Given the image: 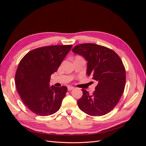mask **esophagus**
Wrapping results in <instances>:
<instances>
[{
    "label": "esophagus",
    "mask_w": 146,
    "mask_h": 146,
    "mask_svg": "<svg viewBox=\"0 0 146 146\" xmlns=\"http://www.w3.org/2000/svg\"><path fill=\"white\" fill-rule=\"evenodd\" d=\"M74 88V86H69L68 87V91H70V90H73Z\"/></svg>",
    "instance_id": "34e87169"
}]
</instances>
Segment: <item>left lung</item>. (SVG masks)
I'll use <instances>...</instances> for the list:
<instances>
[{
    "mask_svg": "<svg viewBox=\"0 0 146 146\" xmlns=\"http://www.w3.org/2000/svg\"><path fill=\"white\" fill-rule=\"evenodd\" d=\"M72 50L88 61L86 74L98 83L92 95L82 89L83 96L77 100L79 108L92 116L108 113L119 102L125 86V69L121 58L110 48L92 43L80 44Z\"/></svg>",
    "mask_w": 146,
    "mask_h": 146,
    "instance_id": "obj_1",
    "label": "left lung"
}]
</instances>
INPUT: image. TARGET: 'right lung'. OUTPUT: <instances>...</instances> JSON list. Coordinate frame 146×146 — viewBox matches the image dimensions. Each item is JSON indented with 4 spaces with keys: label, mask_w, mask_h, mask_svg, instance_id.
<instances>
[{
    "label": "right lung",
    "mask_w": 146,
    "mask_h": 146,
    "mask_svg": "<svg viewBox=\"0 0 146 146\" xmlns=\"http://www.w3.org/2000/svg\"><path fill=\"white\" fill-rule=\"evenodd\" d=\"M72 45H55L29 52L19 63L15 75L17 92L24 104L37 115L49 116L58 111L68 88L49 86L50 76L58 70Z\"/></svg>",
    "instance_id": "1"
}]
</instances>
